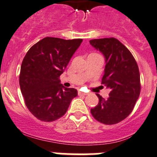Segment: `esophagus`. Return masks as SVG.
<instances>
[{"instance_id":"esophagus-1","label":"esophagus","mask_w":157,"mask_h":157,"mask_svg":"<svg viewBox=\"0 0 157 157\" xmlns=\"http://www.w3.org/2000/svg\"><path fill=\"white\" fill-rule=\"evenodd\" d=\"M78 95H81V96H86V95H87V94L85 93V92H82V91H78Z\"/></svg>"}]
</instances>
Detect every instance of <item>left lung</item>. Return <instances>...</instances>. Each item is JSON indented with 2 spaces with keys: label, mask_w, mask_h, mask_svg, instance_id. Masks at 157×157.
<instances>
[{
  "label": "left lung",
  "mask_w": 157,
  "mask_h": 157,
  "mask_svg": "<svg viewBox=\"0 0 157 157\" xmlns=\"http://www.w3.org/2000/svg\"><path fill=\"white\" fill-rule=\"evenodd\" d=\"M89 42L105 57L102 84L111 90L107 100L96 94L99 102L91 113L101 123L113 125L130 114L140 96L141 85L137 63L131 52L114 37Z\"/></svg>",
  "instance_id": "8db88e82"
}]
</instances>
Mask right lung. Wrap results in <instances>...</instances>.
Masks as SVG:
<instances>
[{"mask_svg":"<svg viewBox=\"0 0 157 157\" xmlns=\"http://www.w3.org/2000/svg\"><path fill=\"white\" fill-rule=\"evenodd\" d=\"M82 41L46 37L32 46L25 55L20 87L29 111L41 121L60 118L77 96V90L64 87L59 77Z\"/></svg>","mask_w":157,"mask_h":157,"instance_id":"add662e5","label":"right lung"}]
</instances>
